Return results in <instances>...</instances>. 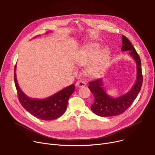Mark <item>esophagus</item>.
<instances>
[{"instance_id":"34e87169","label":"esophagus","mask_w":155,"mask_h":155,"mask_svg":"<svg viewBox=\"0 0 155 155\" xmlns=\"http://www.w3.org/2000/svg\"><path fill=\"white\" fill-rule=\"evenodd\" d=\"M86 85V83L85 82V81L82 80H78L77 83H76V86L78 87H85Z\"/></svg>"}]
</instances>
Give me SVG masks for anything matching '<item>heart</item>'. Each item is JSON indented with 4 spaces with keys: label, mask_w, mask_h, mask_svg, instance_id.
<instances>
[{
    "label": "heart",
    "mask_w": 155,
    "mask_h": 155,
    "mask_svg": "<svg viewBox=\"0 0 155 155\" xmlns=\"http://www.w3.org/2000/svg\"><path fill=\"white\" fill-rule=\"evenodd\" d=\"M98 48L99 45L96 44L89 46L78 61L80 65H85L93 61L86 70L88 74L92 76L97 75L104 70L109 56V53L107 49L102 50L95 56Z\"/></svg>",
    "instance_id": "heart-1"
}]
</instances>
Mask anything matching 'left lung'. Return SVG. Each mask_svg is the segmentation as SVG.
Segmentation results:
<instances>
[{"label":"left lung","instance_id":"obj_1","mask_svg":"<svg viewBox=\"0 0 155 155\" xmlns=\"http://www.w3.org/2000/svg\"><path fill=\"white\" fill-rule=\"evenodd\" d=\"M123 51H129L137 64V79L133 87L127 94L117 98H112L105 93L103 88V80L99 78L88 83V88L94 96V102L91 105L92 112L101 117L114 116L124 112L136 99L141 91L143 84L141 61L139 54L130 41L124 35L122 36Z\"/></svg>","mask_w":155,"mask_h":155}]
</instances>
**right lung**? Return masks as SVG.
<instances>
[{
    "label": "right lung",
    "instance_id": "obj_1",
    "mask_svg": "<svg viewBox=\"0 0 155 155\" xmlns=\"http://www.w3.org/2000/svg\"><path fill=\"white\" fill-rule=\"evenodd\" d=\"M14 68V82L18 99L22 106L35 117L50 120L58 119L66 111L69 97L75 91V85H71L53 95L44 99H33L28 97L19 88Z\"/></svg>",
    "mask_w": 155,
    "mask_h": 155
}]
</instances>
